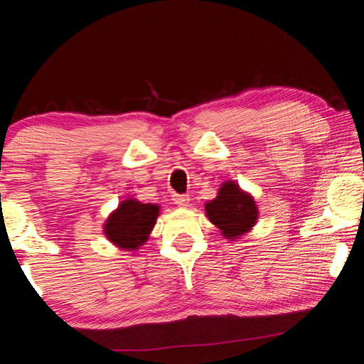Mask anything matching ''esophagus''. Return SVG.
Listing matches in <instances>:
<instances>
[{
	"label": "esophagus",
	"mask_w": 364,
	"mask_h": 364,
	"mask_svg": "<svg viewBox=\"0 0 364 364\" xmlns=\"http://www.w3.org/2000/svg\"><path fill=\"white\" fill-rule=\"evenodd\" d=\"M173 202L178 207H188L189 204V196L186 194H173Z\"/></svg>",
	"instance_id": "34e87169"
}]
</instances>
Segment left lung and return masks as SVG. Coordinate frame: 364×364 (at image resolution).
Instances as JSON below:
<instances>
[{"mask_svg":"<svg viewBox=\"0 0 364 364\" xmlns=\"http://www.w3.org/2000/svg\"><path fill=\"white\" fill-rule=\"evenodd\" d=\"M205 210L208 220L220 228L226 239L247 232L258 217L255 200L232 181L221 184L218 196L205 204Z\"/></svg>","mask_w":364,"mask_h":364,"instance_id":"1","label":"left lung"}]
</instances>
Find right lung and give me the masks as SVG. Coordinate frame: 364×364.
<instances>
[{
  "mask_svg": "<svg viewBox=\"0 0 364 364\" xmlns=\"http://www.w3.org/2000/svg\"><path fill=\"white\" fill-rule=\"evenodd\" d=\"M157 215L159 205L143 204L136 199L123 200L106 221L104 232L117 247L134 250L147 241Z\"/></svg>",
  "mask_w": 364,
  "mask_h": 364,
  "instance_id": "1",
  "label": "right lung"
}]
</instances>
